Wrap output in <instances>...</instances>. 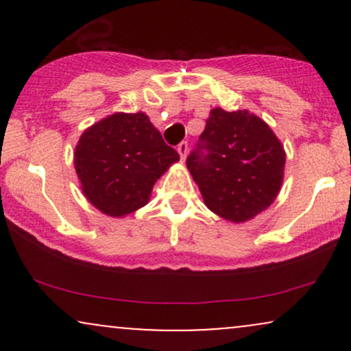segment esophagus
I'll return each instance as SVG.
<instances>
[{
  "mask_svg": "<svg viewBox=\"0 0 351 351\" xmlns=\"http://www.w3.org/2000/svg\"><path fill=\"white\" fill-rule=\"evenodd\" d=\"M176 150H178V153H180L181 162H184V158H186V153H188V142H181Z\"/></svg>",
  "mask_w": 351,
  "mask_h": 351,
  "instance_id": "34e87169",
  "label": "esophagus"
}]
</instances>
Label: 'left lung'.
I'll return each instance as SVG.
<instances>
[{
    "instance_id": "8db88e82",
    "label": "left lung",
    "mask_w": 351,
    "mask_h": 351,
    "mask_svg": "<svg viewBox=\"0 0 351 351\" xmlns=\"http://www.w3.org/2000/svg\"><path fill=\"white\" fill-rule=\"evenodd\" d=\"M186 167L215 215L244 223L265 211L279 195L285 152L263 119L247 110L216 107Z\"/></svg>"
}]
</instances>
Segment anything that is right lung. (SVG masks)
<instances>
[{"label":"right lung","instance_id":"right-lung-1","mask_svg":"<svg viewBox=\"0 0 351 351\" xmlns=\"http://www.w3.org/2000/svg\"><path fill=\"white\" fill-rule=\"evenodd\" d=\"M178 160L143 112L106 117L80 135L74 152L84 196L112 217L145 206L156 180Z\"/></svg>","mask_w":351,"mask_h":351}]
</instances>
